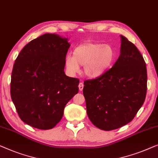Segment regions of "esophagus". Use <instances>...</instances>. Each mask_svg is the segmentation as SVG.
<instances>
[{"label":"esophagus","instance_id":"1","mask_svg":"<svg viewBox=\"0 0 158 158\" xmlns=\"http://www.w3.org/2000/svg\"><path fill=\"white\" fill-rule=\"evenodd\" d=\"M83 88H84V84L82 83V82H80L79 84V91H82L83 90Z\"/></svg>","mask_w":158,"mask_h":158}]
</instances>
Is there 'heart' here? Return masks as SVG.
Instances as JSON below:
<instances>
[{"label":"heart","mask_w":158,"mask_h":158,"mask_svg":"<svg viewBox=\"0 0 158 158\" xmlns=\"http://www.w3.org/2000/svg\"><path fill=\"white\" fill-rule=\"evenodd\" d=\"M115 51L110 44L101 43L81 44L73 51V56L67 55L65 67L69 74L74 76L79 72V66L88 78L97 79L105 74L115 59Z\"/></svg>","instance_id":"heart-1"}]
</instances>
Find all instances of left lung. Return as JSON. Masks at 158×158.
Wrapping results in <instances>:
<instances>
[{
	"mask_svg": "<svg viewBox=\"0 0 158 158\" xmlns=\"http://www.w3.org/2000/svg\"><path fill=\"white\" fill-rule=\"evenodd\" d=\"M120 55L103 76L84 81L86 113L97 127L110 131L132 120L145 102L146 64L140 52L120 35Z\"/></svg>",
	"mask_w": 158,
	"mask_h": 158,
	"instance_id": "8db88e82",
	"label": "left lung"
}]
</instances>
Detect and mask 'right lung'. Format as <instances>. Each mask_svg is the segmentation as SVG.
<instances>
[{
    "instance_id": "obj_1",
    "label": "right lung",
    "mask_w": 158,
    "mask_h": 158,
    "mask_svg": "<svg viewBox=\"0 0 158 158\" xmlns=\"http://www.w3.org/2000/svg\"><path fill=\"white\" fill-rule=\"evenodd\" d=\"M68 41L45 34L26 44L15 59L10 96L20 118L33 127H54L66 104L79 92V80L64 72Z\"/></svg>"
}]
</instances>
